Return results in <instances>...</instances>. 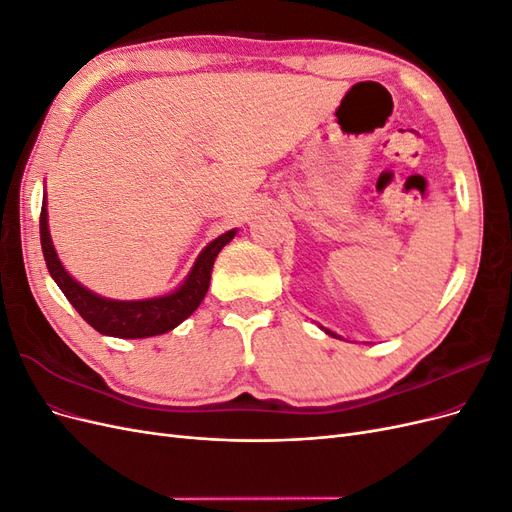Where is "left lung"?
<instances>
[{
	"label": "left lung",
	"instance_id": "8db88e82",
	"mask_svg": "<svg viewBox=\"0 0 512 512\" xmlns=\"http://www.w3.org/2000/svg\"><path fill=\"white\" fill-rule=\"evenodd\" d=\"M327 333H329V331H327ZM331 335H333V333H331Z\"/></svg>",
	"mask_w": 512,
	"mask_h": 512
}]
</instances>
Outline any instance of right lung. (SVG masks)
Segmentation results:
<instances>
[{
    "instance_id": "add662e5",
    "label": "right lung",
    "mask_w": 512,
    "mask_h": 512,
    "mask_svg": "<svg viewBox=\"0 0 512 512\" xmlns=\"http://www.w3.org/2000/svg\"><path fill=\"white\" fill-rule=\"evenodd\" d=\"M232 237H235V230H228L222 237L211 241L196 258L188 280L173 294L147 301H111L98 297V294L89 292L79 282H74L68 271L61 267L49 235V226H46V203H42L40 211V243L46 269H49L51 277L87 324H91L102 335L121 339L162 335L188 318L200 305V301L205 299L211 282L213 262Z\"/></svg>"
}]
</instances>
